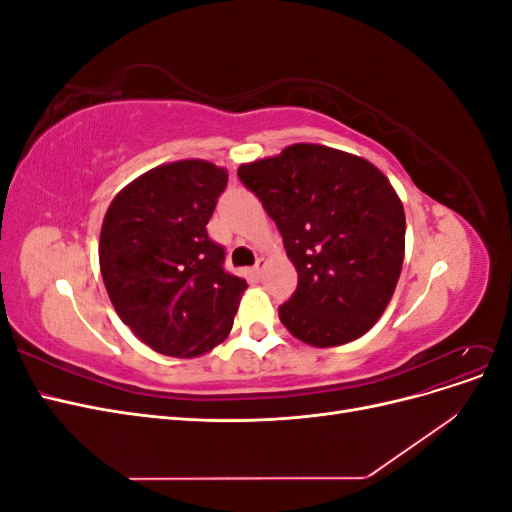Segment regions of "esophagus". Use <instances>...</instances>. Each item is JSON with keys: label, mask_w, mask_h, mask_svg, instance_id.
Instances as JSON below:
<instances>
[{"label": "esophagus", "mask_w": 512, "mask_h": 512, "mask_svg": "<svg viewBox=\"0 0 512 512\" xmlns=\"http://www.w3.org/2000/svg\"><path fill=\"white\" fill-rule=\"evenodd\" d=\"M265 265H267V260H265V258H260V260L256 262V267H252V269H250V275H252V277H256V280H260V277H262V271H265Z\"/></svg>", "instance_id": "34e87169"}]
</instances>
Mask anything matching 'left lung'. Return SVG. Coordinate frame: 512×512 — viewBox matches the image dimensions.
I'll list each match as a JSON object with an SVG mask.
<instances>
[{"instance_id":"1","label":"left lung","mask_w":512,"mask_h":512,"mask_svg":"<svg viewBox=\"0 0 512 512\" xmlns=\"http://www.w3.org/2000/svg\"><path fill=\"white\" fill-rule=\"evenodd\" d=\"M237 175L282 232L299 273L280 320L301 342L331 348L374 327L406 250L404 205L380 170L352 153L299 143L241 164Z\"/></svg>"}]
</instances>
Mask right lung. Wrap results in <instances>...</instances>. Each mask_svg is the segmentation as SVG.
Returning <instances> with one entry per match:
<instances>
[{
	"label": "right lung",
	"mask_w": 512,
	"mask_h": 512,
	"mask_svg": "<svg viewBox=\"0 0 512 512\" xmlns=\"http://www.w3.org/2000/svg\"><path fill=\"white\" fill-rule=\"evenodd\" d=\"M228 173L205 160L151 168L108 207L100 271L132 333L166 356H200L232 329L243 277L224 269L226 252L207 224Z\"/></svg>",
	"instance_id": "obj_1"
}]
</instances>
